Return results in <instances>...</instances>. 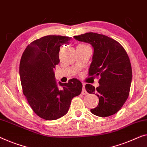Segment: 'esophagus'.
<instances>
[{
	"label": "esophagus",
	"mask_w": 147,
	"mask_h": 147,
	"mask_svg": "<svg viewBox=\"0 0 147 147\" xmlns=\"http://www.w3.org/2000/svg\"><path fill=\"white\" fill-rule=\"evenodd\" d=\"M82 93L83 95L88 94V92H87L86 90V88H85V84H83V89H82Z\"/></svg>",
	"instance_id": "obj_1"
}]
</instances>
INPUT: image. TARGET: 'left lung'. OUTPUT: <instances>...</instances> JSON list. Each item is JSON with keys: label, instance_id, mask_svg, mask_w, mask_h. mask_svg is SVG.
I'll use <instances>...</instances> for the list:
<instances>
[{"label": "left lung", "instance_id": "8db88e82", "mask_svg": "<svg viewBox=\"0 0 147 147\" xmlns=\"http://www.w3.org/2000/svg\"><path fill=\"white\" fill-rule=\"evenodd\" d=\"M80 42L90 44L93 48L89 75L100 77L99 86L95 88L86 85L89 93L99 97V104L91 112L99 117H109L121 109L129 97L132 69L126 51L116 40L93 32L74 36Z\"/></svg>", "mask_w": 147, "mask_h": 147}]
</instances>
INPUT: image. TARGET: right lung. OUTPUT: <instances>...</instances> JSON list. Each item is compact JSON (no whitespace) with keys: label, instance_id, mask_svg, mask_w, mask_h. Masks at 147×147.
Wrapping results in <instances>:
<instances>
[{"label":"right lung","instance_id":"add662e5","mask_svg":"<svg viewBox=\"0 0 147 147\" xmlns=\"http://www.w3.org/2000/svg\"><path fill=\"white\" fill-rule=\"evenodd\" d=\"M70 38L42 37L27 46L20 59L19 74L23 93L34 112L44 119L56 120L64 116L71 99L82 92V84L78 79L57 83L55 78L60 46Z\"/></svg>","mask_w":147,"mask_h":147}]
</instances>
